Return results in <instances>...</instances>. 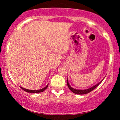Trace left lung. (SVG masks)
Here are the masks:
<instances>
[{
    "label": "left lung",
    "mask_w": 120,
    "mask_h": 120,
    "mask_svg": "<svg viewBox=\"0 0 120 120\" xmlns=\"http://www.w3.org/2000/svg\"><path fill=\"white\" fill-rule=\"evenodd\" d=\"M103 80L101 81H100L99 83L96 84V85H95V86L91 87L89 88V89H86V90H77V89H74V88L71 87L70 86L69 83L68 81V78H67V85H68L69 89L70 90H71V91L73 92V93L74 94H78V95H83V94H86L90 93V92L91 91H93L94 89H95L96 87L98 86V85H99V84L101 83V82H102Z\"/></svg>",
    "instance_id": "obj_1"
}]
</instances>
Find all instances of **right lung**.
Returning a JSON list of instances; mask_svg holds the SVG:
<instances>
[{
    "instance_id": "right-lung-1",
    "label": "right lung",
    "mask_w": 120,
    "mask_h": 120,
    "mask_svg": "<svg viewBox=\"0 0 120 120\" xmlns=\"http://www.w3.org/2000/svg\"><path fill=\"white\" fill-rule=\"evenodd\" d=\"M48 85H49V84H48L47 85L46 87H45L44 88H43L42 89H40V90H28V89H24V88L22 87H20L21 89H22L23 90H24L26 92H27V93H41V92H43V91H45L46 89L48 87Z\"/></svg>"
}]
</instances>
